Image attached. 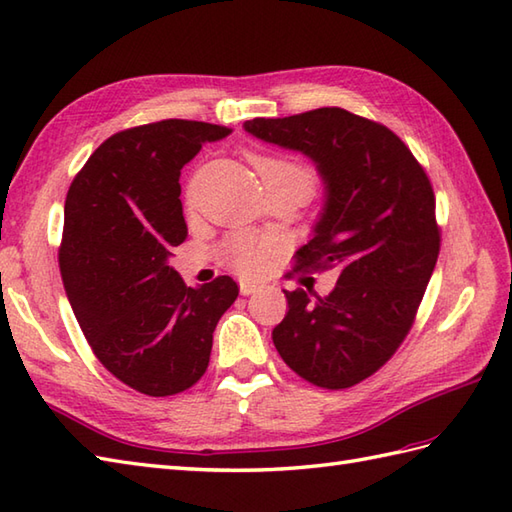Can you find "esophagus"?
I'll return each mask as SVG.
<instances>
[{
    "instance_id": "esophagus-1",
    "label": "esophagus",
    "mask_w": 512,
    "mask_h": 512,
    "mask_svg": "<svg viewBox=\"0 0 512 512\" xmlns=\"http://www.w3.org/2000/svg\"><path fill=\"white\" fill-rule=\"evenodd\" d=\"M257 290H259V286H257V284H250V281H239V292H242L244 297H248V295H255Z\"/></svg>"
}]
</instances>
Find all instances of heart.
<instances>
[{
  "instance_id": "1",
  "label": "heart",
  "mask_w": 512,
  "mask_h": 512,
  "mask_svg": "<svg viewBox=\"0 0 512 512\" xmlns=\"http://www.w3.org/2000/svg\"><path fill=\"white\" fill-rule=\"evenodd\" d=\"M250 162H253V167L266 184V189H297L308 198L314 184H317V173H314V169L306 165V162L290 156L250 154ZM270 250H273L270 239L248 233H235L222 246L226 262L242 275L259 273L266 264Z\"/></svg>"
}]
</instances>
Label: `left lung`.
I'll return each instance as SVG.
<instances>
[{
  "mask_svg": "<svg viewBox=\"0 0 512 512\" xmlns=\"http://www.w3.org/2000/svg\"><path fill=\"white\" fill-rule=\"evenodd\" d=\"M248 134L314 160L325 204L295 270L336 268L330 295L284 290L273 330L284 363L308 383L347 389L378 372L409 334L440 253L436 195L389 127L341 107L253 118Z\"/></svg>",
  "mask_w": 512,
  "mask_h": 512,
  "instance_id": "8db88e82",
  "label": "left lung"
}]
</instances>
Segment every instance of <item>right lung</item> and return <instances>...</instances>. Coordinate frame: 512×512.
Returning a JSON list of instances; mask_svg holds the SVG:
<instances>
[{"label": "right lung", "instance_id": "right-lung-1", "mask_svg": "<svg viewBox=\"0 0 512 512\" xmlns=\"http://www.w3.org/2000/svg\"><path fill=\"white\" fill-rule=\"evenodd\" d=\"M228 134L182 118L123 129L88 158L65 198V295L96 358L140 394L173 396L198 383L215 325L237 299L231 277L189 288L169 266L187 237L180 169Z\"/></svg>", "mask_w": 512, "mask_h": 512}]
</instances>
